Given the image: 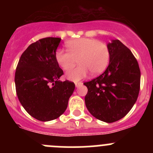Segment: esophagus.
Wrapping results in <instances>:
<instances>
[{"instance_id": "1", "label": "esophagus", "mask_w": 153, "mask_h": 153, "mask_svg": "<svg viewBox=\"0 0 153 153\" xmlns=\"http://www.w3.org/2000/svg\"><path fill=\"white\" fill-rule=\"evenodd\" d=\"M75 84V86H76V87H78V86L82 85L83 83L82 82H76Z\"/></svg>"}]
</instances>
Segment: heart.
<instances>
[{
	"instance_id": "b5f03b06",
	"label": "heart",
	"mask_w": 153,
	"mask_h": 153,
	"mask_svg": "<svg viewBox=\"0 0 153 153\" xmlns=\"http://www.w3.org/2000/svg\"><path fill=\"white\" fill-rule=\"evenodd\" d=\"M67 52L58 49L55 52V60L64 70L75 67L76 60L80 64L67 73L69 81H78L87 76L89 72L96 75L104 72L110 60L109 47L104 43L93 38H80L68 41Z\"/></svg>"
}]
</instances>
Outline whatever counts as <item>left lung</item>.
I'll list each match as a JSON object with an SVG mask.
<instances>
[{"mask_svg": "<svg viewBox=\"0 0 153 153\" xmlns=\"http://www.w3.org/2000/svg\"><path fill=\"white\" fill-rule=\"evenodd\" d=\"M110 60L101 75L84 83L88 89L85 104L95 118L112 123L124 118L136 102L141 72L138 61L119 40L107 44Z\"/></svg>", "mask_w": 153, "mask_h": 153, "instance_id": "1", "label": "left lung"}]
</instances>
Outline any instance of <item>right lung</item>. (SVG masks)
I'll return each mask as SVG.
<instances>
[{
	"mask_svg": "<svg viewBox=\"0 0 153 153\" xmlns=\"http://www.w3.org/2000/svg\"><path fill=\"white\" fill-rule=\"evenodd\" d=\"M61 40L49 37L32 43L21 55L15 71L19 101L31 116L41 121L61 116L75 87L72 81L58 80L64 74L55 60Z\"/></svg>",
	"mask_w": 153,
	"mask_h": 153,
	"instance_id": "obj_1",
	"label": "right lung"
}]
</instances>
